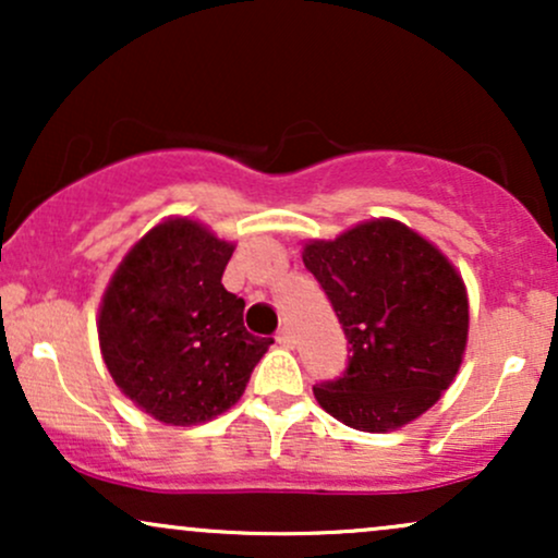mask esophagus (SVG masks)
I'll use <instances>...</instances> for the list:
<instances>
[{
	"label": "esophagus",
	"mask_w": 558,
	"mask_h": 558,
	"mask_svg": "<svg viewBox=\"0 0 558 558\" xmlns=\"http://www.w3.org/2000/svg\"><path fill=\"white\" fill-rule=\"evenodd\" d=\"M275 341L283 345V349H291V345H293V332L288 330V328H280L278 336H275Z\"/></svg>",
	"instance_id": "1"
}]
</instances>
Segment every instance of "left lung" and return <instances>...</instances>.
<instances>
[{"mask_svg": "<svg viewBox=\"0 0 558 558\" xmlns=\"http://www.w3.org/2000/svg\"><path fill=\"white\" fill-rule=\"evenodd\" d=\"M304 267L351 343L343 375L315 399L343 425L388 433L425 414L462 367L470 301L462 275L399 220H367L310 241Z\"/></svg>", "mask_w": 558, "mask_h": 558, "instance_id": "8db88e82", "label": "left lung"}]
</instances>
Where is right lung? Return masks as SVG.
<instances>
[{
    "label": "right lung",
    "mask_w": 558,
    "mask_h": 558,
    "mask_svg": "<svg viewBox=\"0 0 558 558\" xmlns=\"http://www.w3.org/2000/svg\"><path fill=\"white\" fill-rule=\"evenodd\" d=\"M233 248L202 222L170 217L125 254L101 296V360L165 425L228 412L272 343L243 328L246 301L222 286Z\"/></svg>",
    "instance_id": "1"
}]
</instances>
